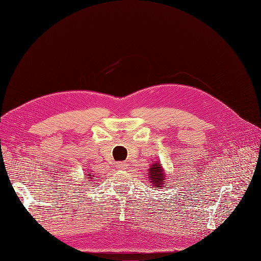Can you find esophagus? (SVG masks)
<instances>
[{
    "mask_svg": "<svg viewBox=\"0 0 261 261\" xmlns=\"http://www.w3.org/2000/svg\"><path fill=\"white\" fill-rule=\"evenodd\" d=\"M127 168H128V163L127 162H120V163H118V169L126 170Z\"/></svg>",
    "mask_w": 261,
    "mask_h": 261,
    "instance_id": "obj_1",
    "label": "esophagus"
}]
</instances>
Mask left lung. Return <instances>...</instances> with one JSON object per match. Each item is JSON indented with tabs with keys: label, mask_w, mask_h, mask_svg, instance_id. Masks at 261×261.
I'll return each mask as SVG.
<instances>
[{
	"label": "left lung",
	"mask_w": 261,
	"mask_h": 261,
	"mask_svg": "<svg viewBox=\"0 0 261 261\" xmlns=\"http://www.w3.org/2000/svg\"><path fill=\"white\" fill-rule=\"evenodd\" d=\"M165 175L167 174H165L162 165L159 162H154L151 164V167L148 170V176L153 187H160V189L165 187Z\"/></svg>",
	"instance_id": "left-lung-1"
}]
</instances>
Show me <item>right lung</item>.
<instances>
[{
	"label": "right lung",
	"instance_id": "add662e5",
	"mask_svg": "<svg viewBox=\"0 0 261 261\" xmlns=\"http://www.w3.org/2000/svg\"><path fill=\"white\" fill-rule=\"evenodd\" d=\"M87 176H89L88 178H90V179H89V183H90L91 180H93V177H94V175H93V174H91V172H88V174H87Z\"/></svg>",
	"mask_w": 261,
	"mask_h": 261
}]
</instances>
